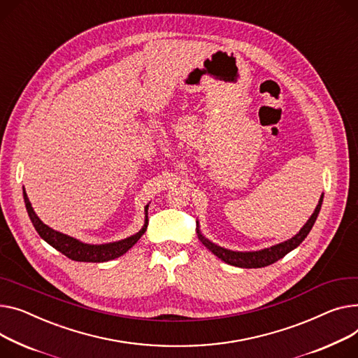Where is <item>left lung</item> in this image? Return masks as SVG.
<instances>
[{
  "instance_id": "1",
  "label": "left lung",
  "mask_w": 358,
  "mask_h": 358,
  "mask_svg": "<svg viewBox=\"0 0 358 358\" xmlns=\"http://www.w3.org/2000/svg\"><path fill=\"white\" fill-rule=\"evenodd\" d=\"M322 200H324V194H321L320 201L313 213V216L306 220V223L302 226V229L294 237H291V239L285 241L282 243H278L275 246H271V248H265L260 250H252V252H237V250H230V249L222 248L207 239V237L200 230L199 222H197V236H199L200 242L213 255H216L219 259L226 262L227 265L237 266V268H246V269L265 268V266L275 264V262L282 259L285 255H288L289 252L296 249L305 241V237L308 236L309 231H311L314 223L317 222V217H318L321 206H322Z\"/></svg>"
}]
</instances>
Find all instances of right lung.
<instances>
[{
	"label": "right lung",
	"mask_w": 358,
	"mask_h": 358,
	"mask_svg": "<svg viewBox=\"0 0 358 358\" xmlns=\"http://www.w3.org/2000/svg\"><path fill=\"white\" fill-rule=\"evenodd\" d=\"M22 197H24V203H26L29 217H30L36 231L40 234L41 239L49 243L50 246H53L60 253H63L64 256H67L69 259L76 260V262H96V264H101V262H108V260L122 256L141 239V236L145 233V230L148 227V207H150V204L145 206V220H144V226L141 227L139 231H136L135 234H132L129 237H125V239H122V241H116V242L103 243V245H90V243H85V242L76 239V237H71L69 234L60 233V231L49 227L47 224H44L36 214L24 187H22Z\"/></svg>",
	"instance_id": "add662e5"
}]
</instances>
